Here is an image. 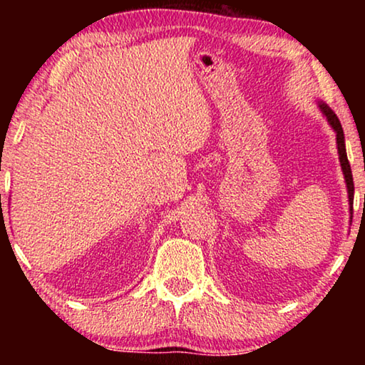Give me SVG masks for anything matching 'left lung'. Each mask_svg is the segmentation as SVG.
Segmentation results:
<instances>
[{
    "label": "left lung",
    "mask_w": 365,
    "mask_h": 365,
    "mask_svg": "<svg viewBox=\"0 0 365 365\" xmlns=\"http://www.w3.org/2000/svg\"><path fill=\"white\" fill-rule=\"evenodd\" d=\"M321 109H322V113L326 114L327 121L331 123V126L334 128V131H336V136H337V151H339V159H341V166H342L344 176H346L347 192H349V202H351V206H352V204H354V179H352L351 164H349V159H347L346 143H344V131H342L341 121H339V118L336 116V113H334L332 109L327 106V104H321Z\"/></svg>",
    "instance_id": "1"
}]
</instances>
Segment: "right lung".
<instances>
[{"label": "right lung", "mask_w": 365, "mask_h": 365, "mask_svg": "<svg viewBox=\"0 0 365 365\" xmlns=\"http://www.w3.org/2000/svg\"><path fill=\"white\" fill-rule=\"evenodd\" d=\"M1 214H3V212H1Z\"/></svg>", "instance_id": "obj_1"}]
</instances>
